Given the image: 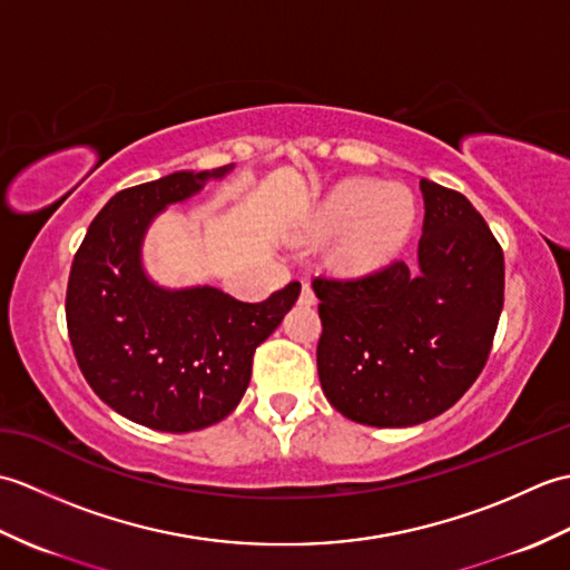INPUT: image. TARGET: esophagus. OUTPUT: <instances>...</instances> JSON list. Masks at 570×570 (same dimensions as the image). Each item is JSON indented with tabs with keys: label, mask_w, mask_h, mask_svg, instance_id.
Instances as JSON below:
<instances>
[{
	"label": "esophagus",
	"mask_w": 570,
	"mask_h": 570,
	"mask_svg": "<svg viewBox=\"0 0 570 570\" xmlns=\"http://www.w3.org/2000/svg\"><path fill=\"white\" fill-rule=\"evenodd\" d=\"M301 304H306V306L316 304V294H313V288H311L308 282H304V286H301Z\"/></svg>",
	"instance_id": "esophagus-1"
}]
</instances>
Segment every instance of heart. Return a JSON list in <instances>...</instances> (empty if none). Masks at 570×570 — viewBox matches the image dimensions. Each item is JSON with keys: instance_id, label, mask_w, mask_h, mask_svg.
<instances>
[{"instance_id": "obj_1", "label": "heart", "mask_w": 570, "mask_h": 570, "mask_svg": "<svg viewBox=\"0 0 570 570\" xmlns=\"http://www.w3.org/2000/svg\"><path fill=\"white\" fill-rule=\"evenodd\" d=\"M419 208L414 193L380 178L343 180L313 223L321 237L341 235L333 264L345 274H367L392 264L414 235Z\"/></svg>"}]
</instances>
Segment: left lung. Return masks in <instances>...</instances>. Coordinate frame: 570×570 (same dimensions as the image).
I'll return each instance as SVG.
<instances>
[{
  "mask_svg": "<svg viewBox=\"0 0 570 570\" xmlns=\"http://www.w3.org/2000/svg\"><path fill=\"white\" fill-rule=\"evenodd\" d=\"M419 266L313 278L318 377L350 421L404 429L451 409L478 380L504 304V254L463 193L421 178Z\"/></svg>",
  "mask_w": 570,
  "mask_h": 570,
  "instance_id": "8db88e82",
  "label": "left lung"
}]
</instances>
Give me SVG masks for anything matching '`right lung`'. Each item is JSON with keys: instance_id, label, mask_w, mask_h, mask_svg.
<instances>
[{"instance_id": "add662e5", "label": "right lung", "mask_w": 570, "mask_h": 570, "mask_svg": "<svg viewBox=\"0 0 570 570\" xmlns=\"http://www.w3.org/2000/svg\"><path fill=\"white\" fill-rule=\"evenodd\" d=\"M229 168L176 171L119 190L95 215L70 266L66 321L82 377L117 414L154 431L223 421L247 392L254 350L301 294L292 282L245 304L215 286L164 288L144 272L141 242L154 217Z\"/></svg>"}]
</instances>
